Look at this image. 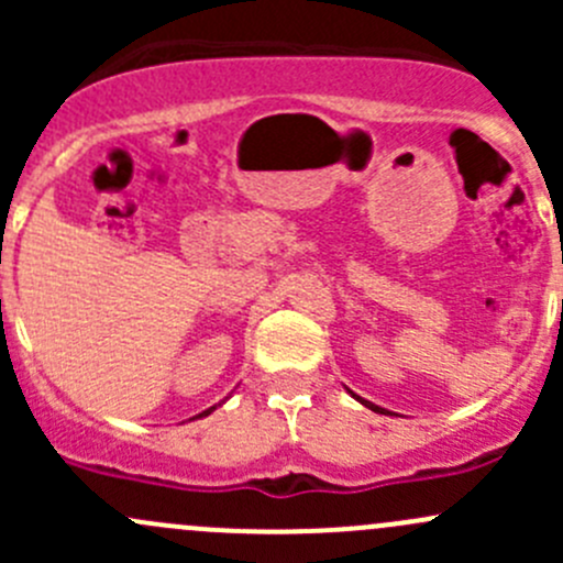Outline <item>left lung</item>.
<instances>
[{
	"instance_id": "left-lung-1",
	"label": "left lung",
	"mask_w": 563,
	"mask_h": 563,
	"mask_svg": "<svg viewBox=\"0 0 563 563\" xmlns=\"http://www.w3.org/2000/svg\"><path fill=\"white\" fill-rule=\"evenodd\" d=\"M349 391H351V389H349ZM351 397H356V400H360V402H362V406H367V408H371V411H376V413H387V417H389V413H391V411H387V408H382V406H376V402L365 400V397L354 395V391H351Z\"/></svg>"
}]
</instances>
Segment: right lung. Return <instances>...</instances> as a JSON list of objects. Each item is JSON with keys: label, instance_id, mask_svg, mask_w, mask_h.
Instances as JSON below:
<instances>
[{"label": "right lung", "instance_id": "1", "mask_svg": "<svg viewBox=\"0 0 563 563\" xmlns=\"http://www.w3.org/2000/svg\"><path fill=\"white\" fill-rule=\"evenodd\" d=\"M214 411V406L212 408H207V411H201V413H198V417H192V419H201V417H209V413H212Z\"/></svg>", "mask_w": 563, "mask_h": 563}]
</instances>
